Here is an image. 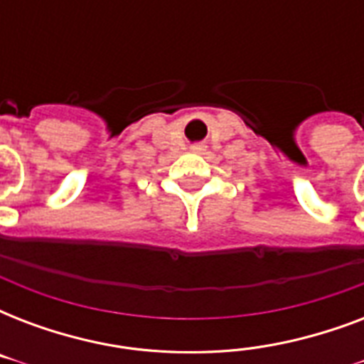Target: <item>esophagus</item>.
<instances>
[{
	"label": "esophagus",
	"mask_w": 364,
	"mask_h": 364,
	"mask_svg": "<svg viewBox=\"0 0 364 364\" xmlns=\"http://www.w3.org/2000/svg\"><path fill=\"white\" fill-rule=\"evenodd\" d=\"M204 149H205V145H202V143H196V145H193L194 153H202Z\"/></svg>",
	"instance_id": "1"
}]
</instances>
